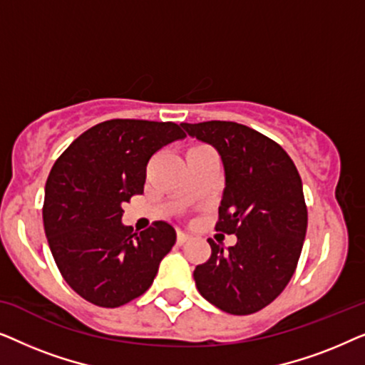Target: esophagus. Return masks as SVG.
Segmentation results:
<instances>
[{
    "instance_id": "obj_1",
    "label": "esophagus",
    "mask_w": 365,
    "mask_h": 365,
    "mask_svg": "<svg viewBox=\"0 0 365 365\" xmlns=\"http://www.w3.org/2000/svg\"><path fill=\"white\" fill-rule=\"evenodd\" d=\"M189 239H191V236H187V234H184V232H178V236H176V242H178V246H182V244H186Z\"/></svg>"
}]
</instances>
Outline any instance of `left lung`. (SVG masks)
<instances>
[{"label": "left lung", "mask_w": 365, "mask_h": 365, "mask_svg": "<svg viewBox=\"0 0 365 365\" xmlns=\"http://www.w3.org/2000/svg\"><path fill=\"white\" fill-rule=\"evenodd\" d=\"M189 136L221 154L226 187L216 231L236 234L194 269L201 296L221 311L247 316L269 306L291 281L307 231L302 181L289 154L271 138L232 121L181 123Z\"/></svg>", "instance_id": "obj_1"}]
</instances>
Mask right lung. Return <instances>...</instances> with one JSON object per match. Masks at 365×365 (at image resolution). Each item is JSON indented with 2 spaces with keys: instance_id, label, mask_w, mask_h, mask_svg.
<instances>
[{
  "instance_id": "1",
  "label": "right lung",
  "mask_w": 365,
  "mask_h": 365,
  "mask_svg": "<svg viewBox=\"0 0 365 365\" xmlns=\"http://www.w3.org/2000/svg\"><path fill=\"white\" fill-rule=\"evenodd\" d=\"M186 133L176 123L109 119L56 159L44 189L43 222L64 281L99 307H119L151 287L176 242L171 224L124 226L123 202L143 194L153 154Z\"/></svg>"
}]
</instances>
